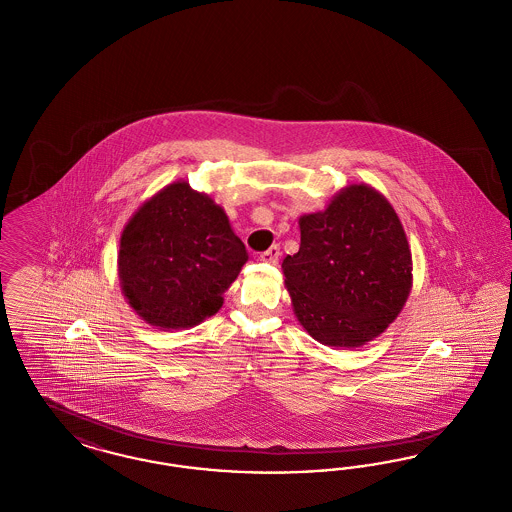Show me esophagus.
<instances>
[{"label": "esophagus", "mask_w": 512, "mask_h": 512, "mask_svg": "<svg viewBox=\"0 0 512 512\" xmlns=\"http://www.w3.org/2000/svg\"><path fill=\"white\" fill-rule=\"evenodd\" d=\"M263 263H270V265H276L278 263V259H280V246H272L268 247L266 251L261 253V257H259Z\"/></svg>", "instance_id": "obj_1"}]
</instances>
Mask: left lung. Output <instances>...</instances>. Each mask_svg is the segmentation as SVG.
<instances>
[{
  "label": "left lung",
  "instance_id": "obj_1",
  "mask_svg": "<svg viewBox=\"0 0 512 512\" xmlns=\"http://www.w3.org/2000/svg\"><path fill=\"white\" fill-rule=\"evenodd\" d=\"M299 225V251L282 268L300 325L335 348L382 335L412 287L410 247L388 200L365 183L350 185Z\"/></svg>",
  "mask_w": 512,
  "mask_h": 512
}]
</instances>
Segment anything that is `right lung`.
Returning a JSON list of instances; mask_svg holds the SVG:
<instances>
[{
    "label": "right lung",
    "instance_id": "1",
    "mask_svg": "<svg viewBox=\"0 0 512 512\" xmlns=\"http://www.w3.org/2000/svg\"><path fill=\"white\" fill-rule=\"evenodd\" d=\"M246 261V246L225 210L176 181L126 223L119 280L143 321L164 331L187 329L219 312Z\"/></svg>",
    "mask_w": 512,
    "mask_h": 512
}]
</instances>
